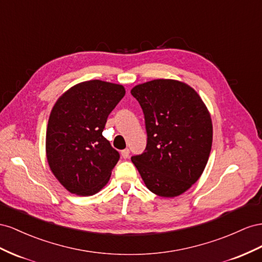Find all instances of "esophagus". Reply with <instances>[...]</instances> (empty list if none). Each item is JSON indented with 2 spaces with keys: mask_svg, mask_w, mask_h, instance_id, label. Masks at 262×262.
<instances>
[{
  "mask_svg": "<svg viewBox=\"0 0 262 262\" xmlns=\"http://www.w3.org/2000/svg\"><path fill=\"white\" fill-rule=\"evenodd\" d=\"M121 155H122V157H123L124 159L128 158V157H129V149H128V148L124 149V150H122V151H121Z\"/></svg>",
  "mask_w": 262,
  "mask_h": 262,
  "instance_id": "1",
  "label": "esophagus"
}]
</instances>
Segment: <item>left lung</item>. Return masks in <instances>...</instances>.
I'll return each instance as SVG.
<instances>
[{"instance_id":"1","label":"left lung","mask_w":262,"mask_h":262,"mask_svg":"<svg viewBox=\"0 0 262 262\" xmlns=\"http://www.w3.org/2000/svg\"><path fill=\"white\" fill-rule=\"evenodd\" d=\"M145 115L147 146L133 156L147 188L162 198L189 190L210 157L213 125L200 95L181 81L157 79L130 91Z\"/></svg>"}]
</instances>
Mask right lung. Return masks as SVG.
<instances>
[{"label": "right lung", "instance_id": "right-lung-1", "mask_svg": "<svg viewBox=\"0 0 262 262\" xmlns=\"http://www.w3.org/2000/svg\"><path fill=\"white\" fill-rule=\"evenodd\" d=\"M124 95L121 84L91 80L70 88L52 107L46 133L47 161L70 193L93 195L108 182L119 154L102 133Z\"/></svg>", "mask_w": 262, "mask_h": 262}]
</instances>
